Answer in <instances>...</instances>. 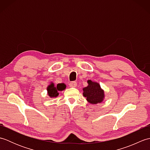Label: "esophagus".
Wrapping results in <instances>:
<instances>
[{
    "label": "esophagus",
    "instance_id": "1",
    "mask_svg": "<svg viewBox=\"0 0 150 150\" xmlns=\"http://www.w3.org/2000/svg\"><path fill=\"white\" fill-rule=\"evenodd\" d=\"M77 82H75V81L69 82V87H71V88H75L76 86H77Z\"/></svg>",
    "mask_w": 150,
    "mask_h": 150
}]
</instances>
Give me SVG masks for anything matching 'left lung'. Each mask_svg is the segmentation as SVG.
Masks as SVG:
<instances>
[{"label":"left lung","mask_w":150,"mask_h":150,"mask_svg":"<svg viewBox=\"0 0 150 150\" xmlns=\"http://www.w3.org/2000/svg\"><path fill=\"white\" fill-rule=\"evenodd\" d=\"M88 86L83 88V96L91 104L100 103L104 99V92L100 84L91 80L88 81Z\"/></svg>","instance_id":"1"}]
</instances>
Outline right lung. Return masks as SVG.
I'll use <instances>...</instances> for the list:
<instances>
[{
	"label": "right lung",
	"mask_w": 150,
	"mask_h": 150,
	"mask_svg": "<svg viewBox=\"0 0 150 150\" xmlns=\"http://www.w3.org/2000/svg\"><path fill=\"white\" fill-rule=\"evenodd\" d=\"M66 86L64 84H58L56 86H55L53 83H52L49 85L47 88V93H48L49 96L50 97H56L59 95V91H62L65 90Z\"/></svg>",
	"instance_id": "1"
}]
</instances>
